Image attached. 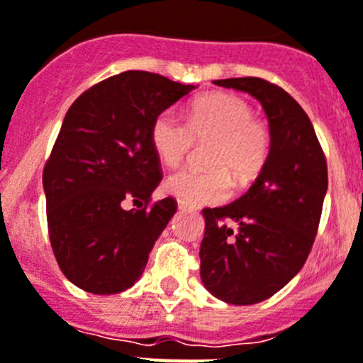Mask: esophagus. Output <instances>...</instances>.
Listing matches in <instances>:
<instances>
[{"label":"esophagus","mask_w":363,"mask_h":363,"mask_svg":"<svg viewBox=\"0 0 363 363\" xmlns=\"http://www.w3.org/2000/svg\"><path fill=\"white\" fill-rule=\"evenodd\" d=\"M191 206L188 205V203H184V201H179V210H190Z\"/></svg>","instance_id":"34e87169"}]
</instances>
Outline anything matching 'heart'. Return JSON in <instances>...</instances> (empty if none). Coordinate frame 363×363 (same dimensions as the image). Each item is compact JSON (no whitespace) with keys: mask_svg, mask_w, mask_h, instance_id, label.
<instances>
[{"mask_svg":"<svg viewBox=\"0 0 363 363\" xmlns=\"http://www.w3.org/2000/svg\"><path fill=\"white\" fill-rule=\"evenodd\" d=\"M208 141V167L177 172L164 184L167 194L188 205L221 203L233 191V179L242 186L255 181L269 160L273 135L245 99L221 92L197 97L188 121L167 108L151 125V144L167 167L181 166L196 142Z\"/></svg>","mask_w":363,"mask_h":363,"instance_id":"obj_1","label":"heart"}]
</instances>
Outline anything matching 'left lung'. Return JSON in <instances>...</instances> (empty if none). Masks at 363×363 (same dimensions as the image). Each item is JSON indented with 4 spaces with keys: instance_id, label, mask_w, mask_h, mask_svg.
<instances>
[{
    "instance_id": "obj_1",
    "label": "left lung",
    "mask_w": 363,
    "mask_h": 363,
    "mask_svg": "<svg viewBox=\"0 0 363 363\" xmlns=\"http://www.w3.org/2000/svg\"><path fill=\"white\" fill-rule=\"evenodd\" d=\"M262 103L273 135L271 155L245 196L205 208L201 279L230 304H255L282 290L312 251L327 194V158L306 112L260 77L214 81Z\"/></svg>"
}]
</instances>
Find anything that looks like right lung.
Returning <instances> with one entry per match:
<instances>
[{
	"instance_id": "add662e5",
	"label": "right lung",
	"mask_w": 363,
	"mask_h": 363,
	"mask_svg": "<svg viewBox=\"0 0 363 363\" xmlns=\"http://www.w3.org/2000/svg\"><path fill=\"white\" fill-rule=\"evenodd\" d=\"M194 88L129 69L88 88L64 116L42 181L51 249L81 290L120 294L144 273L177 212L173 197L151 201L162 181L151 125Z\"/></svg>"
}]
</instances>
